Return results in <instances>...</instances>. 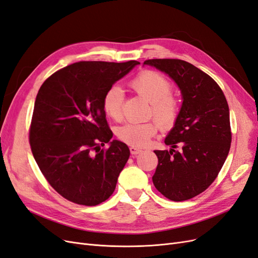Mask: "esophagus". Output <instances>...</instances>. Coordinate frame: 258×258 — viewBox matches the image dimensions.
<instances>
[{
	"label": "esophagus",
	"instance_id": "esophagus-1",
	"mask_svg": "<svg viewBox=\"0 0 258 258\" xmlns=\"http://www.w3.org/2000/svg\"><path fill=\"white\" fill-rule=\"evenodd\" d=\"M141 152H142L141 148L136 147V146H130V153L132 155H138V154H140Z\"/></svg>",
	"mask_w": 258,
	"mask_h": 258
}]
</instances>
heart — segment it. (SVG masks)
Returning a JSON list of instances; mask_svg holds the SVG:
<instances>
[{
  "instance_id": "1",
  "label": "heart",
  "mask_w": 258,
  "mask_h": 258,
  "mask_svg": "<svg viewBox=\"0 0 258 258\" xmlns=\"http://www.w3.org/2000/svg\"><path fill=\"white\" fill-rule=\"evenodd\" d=\"M130 86L139 96L151 102L150 115L157 119L162 129L172 128L181 112V103L173 93V85L165 75L146 70L131 81ZM123 91L118 85L108 88L102 99V108L106 116L113 120L122 118ZM158 130L155 120L145 122H128L116 130V136L121 142L131 146L143 147Z\"/></svg>"
}]
</instances>
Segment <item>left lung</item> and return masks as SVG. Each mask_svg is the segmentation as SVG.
<instances>
[{"instance_id": "obj_1", "label": "left lung", "mask_w": 258, "mask_h": 258, "mask_svg": "<svg viewBox=\"0 0 258 258\" xmlns=\"http://www.w3.org/2000/svg\"><path fill=\"white\" fill-rule=\"evenodd\" d=\"M144 64L168 74L183 97L178 118L165 140L172 148L154 151L158 165L153 183L170 200H188L214 182L228 156L231 129L227 100L212 77L189 62L150 59Z\"/></svg>"}]
</instances>
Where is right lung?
<instances>
[{
	"label": "right lung",
	"mask_w": 258,
	"mask_h": 258,
	"mask_svg": "<svg viewBox=\"0 0 258 258\" xmlns=\"http://www.w3.org/2000/svg\"><path fill=\"white\" fill-rule=\"evenodd\" d=\"M140 62L81 61L54 72L41 86L29 141L41 172L67 200L97 206L110 198L130 156L110 140L102 108L105 91ZM110 143L108 149H101Z\"/></svg>",
	"instance_id": "1"
}]
</instances>
